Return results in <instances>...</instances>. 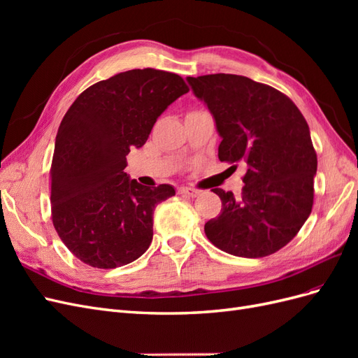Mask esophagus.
I'll list each match as a JSON object with an SVG mask.
<instances>
[{"mask_svg":"<svg viewBox=\"0 0 358 358\" xmlns=\"http://www.w3.org/2000/svg\"><path fill=\"white\" fill-rule=\"evenodd\" d=\"M178 194H180V196H185V197L194 199V197L199 196L200 191L194 189V188H188V187H180V188H178Z\"/></svg>","mask_w":358,"mask_h":358,"instance_id":"obj_1","label":"esophagus"}]
</instances>
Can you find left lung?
Instances as JSON below:
<instances>
[{
	"label": "left lung",
	"instance_id": "obj_1",
	"mask_svg": "<svg viewBox=\"0 0 358 358\" xmlns=\"http://www.w3.org/2000/svg\"><path fill=\"white\" fill-rule=\"evenodd\" d=\"M222 137L221 161L246 167L241 199L215 188L220 216L208 239L236 257L262 258L289 243L310 215L317 152L306 119L285 94L237 74L188 78Z\"/></svg>",
	"mask_w": 358,
	"mask_h": 358
}]
</instances>
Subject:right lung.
<instances>
[{"instance_id":"obj_1","label":"right lung","mask_w":358,"mask_h":358,"mask_svg":"<svg viewBox=\"0 0 358 358\" xmlns=\"http://www.w3.org/2000/svg\"><path fill=\"white\" fill-rule=\"evenodd\" d=\"M188 91L179 74L129 70L90 86L64 116L50 167L52 222L85 264L125 266L152 242L155 206L175 188L129 179L127 155L146 143L158 116Z\"/></svg>"}]
</instances>
